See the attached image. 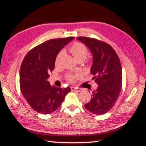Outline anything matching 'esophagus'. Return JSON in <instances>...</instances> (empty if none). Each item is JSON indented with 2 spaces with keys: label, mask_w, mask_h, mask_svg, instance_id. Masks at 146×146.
Instances as JSON below:
<instances>
[{
  "label": "esophagus",
  "mask_w": 146,
  "mask_h": 146,
  "mask_svg": "<svg viewBox=\"0 0 146 146\" xmlns=\"http://www.w3.org/2000/svg\"><path fill=\"white\" fill-rule=\"evenodd\" d=\"M70 89H71V91H78V92L81 91V89H77V88L73 87V86L70 87Z\"/></svg>",
  "instance_id": "1"
}]
</instances>
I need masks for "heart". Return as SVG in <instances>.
I'll use <instances>...</instances> for the list:
<instances>
[{
    "mask_svg": "<svg viewBox=\"0 0 146 146\" xmlns=\"http://www.w3.org/2000/svg\"><path fill=\"white\" fill-rule=\"evenodd\" d=\"M68 50L73 55L75 59L78 61H83L88 55V49L85 46V45H84L81 42H78V41L74 42L70 45L68 48ZM61 55H62V52H60L58 54L57 57V61L60 58ZM78 76H79V75L69 73V74H67L66 76V80L70 82H73L76 80L77 78H78Z\"/></svg>",
    "mask_w": 146,
    "mask_h": 146,
    "instance_id": "1",
    "label": "heart"
}]
</instances>
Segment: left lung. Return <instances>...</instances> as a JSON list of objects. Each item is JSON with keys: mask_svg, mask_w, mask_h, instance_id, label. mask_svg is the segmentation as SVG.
<instances>
[{"mask_svg": "<svg viewBox=\"0 0 146 146\" xmlns=\"http://www.w3.org/2000/svg\"><path fill=\"white\" fill-rule=\"evenodd\" d=\"M88 46L94 57L91 73L98 84L90 102L84 105L94 114H104L113 107L122 89V68L114 49L105 41L95 38L78 36Z\"/></svg>", "mask_w": 146, "mask_h": 146, "instance_id": "8db88e82", "label": "left lung"}]
</instances>
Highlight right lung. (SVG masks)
<instances>
[{"label":"right lung","instance_id":"add662e5","mask_svg":"<svg viewBox=\"0 0 146 146\" xmlns=\"http://www.w3.org/2000/svg\"><path fill=\"white\" fill-rule=\"evenodd\" d=\"M73 36L48 40L33 48L24 57L20 68V88L33 110L48 114L59 108L70 87L51 86L47 80L55 68L56 57Z\"/></svg>","mask_w":146,"mask_h":146}]
</instances>
